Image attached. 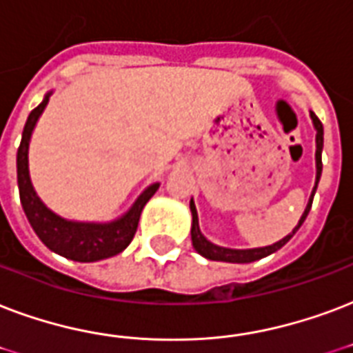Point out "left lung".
I'll return each instance as SVG.
<instances>
[{
    "mask_svg": "<svg viewBox=\"0 0 353 353\" xmlns=\"http://www.w3.org/2000/svg\"><path fill=\"white\" fill-rule=\"evenodd\" d=\"M311 120H313V125L316 129V152H314V163H316V177H314V187L313 192L309 196L307 205H305V211H303L302 219L298 220V225L294 230L290 231L289 235L283 236L281 241L274 242L270 246H263V248H248V250H235V248H224V246H219L214 242L207 241V236L201 233L200 222H198V211H196L194 200H190V212H192V225H190V239H192V246L200 255H203L205 259L211 261H224V263H254V261H259L266 255L278 252L279 248H283L285 244L292 239L296 231L300 230V225L303 224V220L307 219L309 211H311V205H313L314 192H316V187H319L320 176H322V148H324V128H322V122L314 112H311Z\"/></svg>",
    "mask_w": 353,
    "mask_h": 353,
    "instance_id": "obj_1",
    "label": "left lung"
}]
</instances>
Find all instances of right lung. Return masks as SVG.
Wrapping results in <instances>:
<instances>
[{"instance_id": "add662e5", "label": "right lung", "mask_w": 353, "mask_h": 353, "mask_svg": "<svg viewBox=\"0 0 353 353\" xmlns=\"http://www.w3.org/2000/svg\"><path fill=\"white\" fill-rule=\"evenodd\" d=\"M53 90L46 94L42 103L31 111L27 118L26 128L21 133V142L16 153V174H18V190L20 201L23 207L29 224L33 228L40 241L46 246L63 255L66 259L79 261V263H94V261L107 259L112 255L128 248L129 242L133 241L134 231L141 220V212L148 200L157 192L159 183H152L150 187L142 190L133 205L123 212L122 216L111 222H77L59 216L53 212L44 201L40 200L31 181L29 174V142L39 122L40 114L44 112L46 105L50 101Z\"/></svg>"}]
</instances>
